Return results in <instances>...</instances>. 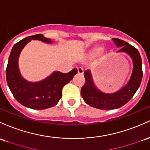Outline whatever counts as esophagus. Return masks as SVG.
<instances>
[{
    "instance_id": "obj_1",
    "label": "esophagus",
    "mask_w": 150,
    "mask_h": 150,
    "mask_svg": "<svg viewBox=\"0 0 150 150\" xmlns=\"http://www.w3.org/2000/svg\"><path fill=\"white\" fill-rule=\"evenodd\" d=\"M78 74H83V72H84V70H83V69L82 68V67H78Z\"/></svg>"
}]
</instances>
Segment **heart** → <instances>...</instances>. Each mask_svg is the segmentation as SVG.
Segmentation results:
<instances>
[{
	"mask_svg": "<svg viewBox=\"0 0 150 150\" xmlns=\"http://www.w3.org/2000/svg\"><path fill=\"white\" fill-rule=\"evenodd\" d=\"M102 50H103V49H102L101 47H96V48L94 49L93 51V55L94 56H97V55H100V54L101 53Z\"/></svg>",
	"mask_w": 150,
	"mask_h": 150,
	"instance_id": "1",
	"label": "heart"
}]
</instances>
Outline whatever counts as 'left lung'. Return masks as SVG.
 <instances>
[{
  "instance_id": "8db88e82",
  "label": "left lung",
  "mask_w": 150,
  "mask_h": 150,
  "mask_svg": "<svg viewBox=\"0 0 150 150\" xmlns=\"http://www.w3.org/2000/svg\"><path fill=\"white\" fill-rule=\"evenodd\" d=\"M112 40L117 47H120L117 52H125L131 57L132 71L124 87L115 93H106L97 88L90 70H85L86 82L81 89V95L87 104L98 109L114 110L121 108L132 98L142 82V63L139 51L125 41L118 38H112Z\"/></svg>"
}]
</instances>
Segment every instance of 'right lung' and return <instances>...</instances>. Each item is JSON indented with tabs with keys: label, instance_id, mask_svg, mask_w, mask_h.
I'll return each mask as SVG.
<instances>
[{
	"label": "right lung",
	"instance_id": "right-lung-1",
	"mask_svg": "<svg viewBox=\"0 0 150 150\" xmlns=\"http://www.w3.org/2000/svg\"><path fill=\"white\" fill-rule=\"evenodd\" d=\"M31 40H40L48 44L53 42L42 34H37L15 44L8 58L6 80L14 98L21 105L34 110L47 109L57 104L62 98V88L72 80L78 70L74 68L67 73L55 71L38 82L25 80L20 72L18 59L21 51Z\"/></svg>",
	"mask_w": 150,
	"mask_h": 150
}]
</instances>
